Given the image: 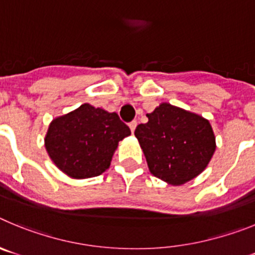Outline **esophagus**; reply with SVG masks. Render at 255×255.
Here are the masks:
<instances>
[{"instance_id":"obj_1","label":"esophagus","mask_w":255,"mask_h":255,"mask_svg":"<svg viewBox=\"0 0 255 255\" xmlns=\"http://www.w3.org/2000/svg\"><path fill=\"white\" fill-rule=\"evenodd\" d=\"M136 125H138V123H136V121H131V123L129 124V128H130V130H131V132H134L135 131V128H136Z\"/></svg>"}]
</instances>
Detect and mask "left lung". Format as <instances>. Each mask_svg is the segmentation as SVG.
Masks as SVG:
<instances>
[{"instance_id": "1", "label": "left lung", "mask_w": 255, "mask_h": 255, "mask_svg": "<svg viewBox=\"0 0 255 255\" xmlns=\"http://www.w3.org/2000/svg\"><path fill=\"white\" fill-rule=\"evenodd\" d=\"M147 117L134 134L152 175L182 185L203 172L216 150L208 120L170 103H161Z\"/></svg>"}]
</instances>
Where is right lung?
I'll use <instances>...</instances> for the list:
<instances>
[{"mask_svg":"<svg viewBox=\"0 0 255 255\" xmlns=\"http://www.w3.org/2000/svg\"><path fill=\"white\" fill-rule=\"evenodd\" d=\"M131 134L116 112L84 103L49 124L44 145L52 162L73 179L105 172L119 141Z\"/></svg>","mask_w":255,"mask_h":255,"instance_id":"right-lung-1","label":"right lung"}]
</instances>
